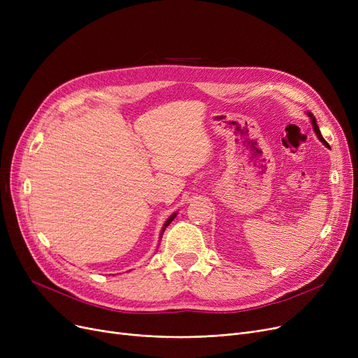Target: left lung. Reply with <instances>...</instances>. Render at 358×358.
<instances>
[{
  "label": "left lung",
  "mask_w": 358,
  "mask_h": 358,
  "mask_svg": "<svg viewBox=\"0 0 358 358\" xmlns=\"http://www.w3.org/2000/svg\"><path fill=\"white\" fill-rule=\"evenodd\" d=\"M309 117H310V120H312V124H313V129H315V134L317 135V138L319 139H321L325 145H327V142H325V139L322 138V135H321V130H319V127H317V124H316V119L313 117V115H312V113H309Z\"/></svg>",
  "instance_id": "8db88e82"
}]
</instances>
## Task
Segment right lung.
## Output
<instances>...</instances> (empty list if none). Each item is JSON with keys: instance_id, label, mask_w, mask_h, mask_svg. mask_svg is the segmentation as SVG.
<instances>
[{"instance_id": "obj_1", "label": "right lung", "mask_w": 358, "mask_h": 358, "mask_svg": "<svg viewBox=\"0 0 358 358\" xmlns=\"http://www.w3.org/2000/svg\"><path fill=\"white\" fill-rule=\"evenodd\" d=\"M176 216H177V213H174V215H171V216H169V217H168V220L165 222V224H164V228H162V232L165 231V228L168 227V224H169V223H171V222L174 220V217H176ZM162 232H161V235H162Z\"/></svg>"}]
</instances>
